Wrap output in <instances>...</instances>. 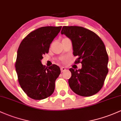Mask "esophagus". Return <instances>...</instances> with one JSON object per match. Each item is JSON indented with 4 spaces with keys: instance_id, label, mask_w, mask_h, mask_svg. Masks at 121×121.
<instances>
[{
    "instance_id": "1",
    "label": "esophagus",
    "mask_w": 121,
    "mask_h": 121,
    "mask_svg": "<svg viewBox=\"0 0 121 121\" xmlns=\"http://www.w3.org/2000/svg\"><path fill=\"white\" fill-rule=\"evenodd\" d=\"M60 70H61V71H62V72H63V71H65L66 70V68H65V67H60Z\"/></svg>"
}]
</instances>
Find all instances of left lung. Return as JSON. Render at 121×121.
<instances>
[{"label":"left lung","mask_w":121,"mask_h":121,"mask_svg":"<svg viewBox=\"0 0 121 121\" xmlns=\"http://www.w3.org/2000/svg\"><path fill=\"white\" fill-rule=\"evenodd\" d=\"M61 34L71 40L76 63L81 69H69L71 73L69 85L76 94L91 96L99 91L108 73V57L101 39L92 31L81 26H63Z\"/></svg>","instance_id":"1"}]
</instances>
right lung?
I'll list each match as a JSON object with an SVG mask.
<instances>
[{
  "label": "right lung",
  "instance_id": "obj_1",
  "mask_svg": "<svg viewBox=\"0 0 121 121\" xmlns=\"http://www.w3.org/2000/svg\"><path fill=\"white\" fill-rule=\"evenodd\" d=\"M62 26H44L30 32L23 39L17 51L15 69L21 87L29 97L42 100L51 95L55 82L60 73L56 65L45 68L43 56Z\"/></svg>",
  "mask_w": 121,
  "mask_h": 121
}]
</instances>
